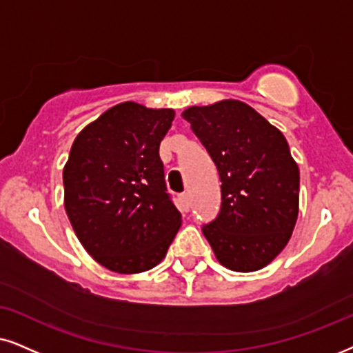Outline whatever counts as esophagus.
I'll list each match as a JSON object with an SVG mask.
<instances>
[{"mask_svg": "<svg viewBox=\"0 0 353 353\" xmlns=\"http://www.w3.org/2000/svg\"><path fill=\"white\" fill-rule=\"evenodd\" d=\"M179 200H181L182 208H184V210H189L190 208V195L189 194L179 195Z\"/></svg>", "mask_w": 353, "mask_h": 353, "instance_id": "1", "label": "esophagus"}]
</instances>
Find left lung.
Wrapping results in <instances>:
<instances>
[{"mask_svg": "<svg viewBox=\"0 0 353 353\" xmlns=\"http://www.w3.org/2000/svg\"><path fill=\"white\" fill-rule=\"evenodd\" d=\"M212 156L221 208L202 228L216 261L256 272L283 251L300 212V169L287 138L243 101L223 99L182 112Z\"/></svg>", "mask_w": 353, "mask_h": 353, "instance_id": "left-lung-1", "label": "left lung"}]
</instances>
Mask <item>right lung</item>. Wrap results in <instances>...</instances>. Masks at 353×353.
Masks as SVG:
<instances>
[{"label":"right lung","instance_id":"obj_1","mask_svg":"<svg viewBox=\"0 0 353 353\" xmlns=\"http://www.w3.org/2000/svg\"><path fill=\"white\" fill-rule=\"evenodd\" d=\"M174 115L172 109L120 102L71 145L63 168L66 215L89 256L117 274L158 265L182 225L159 158Z\"/></svg>","mask_w":353,"mask_h":353}]
</instances>
